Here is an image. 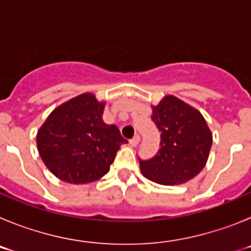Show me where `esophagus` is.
<instances>
[{"label": "esophagus", "instance_id": "obj_1", "mask_svg": "<svg viewBox=\"0 0 251 251\" xmlns=\"http://www.w3.org/2000/svg\"><path fill=\"white\" fill-rule=\"evenodd\" d=\"M139 139H141V137L138 136V134H136V136L133 137L132 139H130L129 141V145L132 146V147H136L137 145H138V142H139Z\"/></svg>", "mask_w": 251, "mask_h": 251}]
</instances>
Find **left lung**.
Listing matches in <instances>:
<instances>
[{"label": "left lung", "mask_w": 251, "mask_h": 251, "mask_svg": "<svg viewBox=\"0 0 251 251\" xmlns=\"http://www.w3.org/2000/svg\"><path fill=\"white\" fill-rule=\"evenodd\" d=\"M152 121L161 133L159 150L150 159L138 157L142 174L161 185H179L200 174L212 145L201 113L167 95L153 106Z\"/></svg>", "instance_id": "obj_1"}]
</instances>
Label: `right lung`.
<instances>
[{
	"instance_id": "add662e5",
	"label": "right lung",
	"mask_w": 251,
	"mask_h": 251,
	"mask_svg": "<svg viewBox=\"0 0 251 251\" xmlns=\"http://www.w3.org/2000/svg\"><path fill=\"white\" fill-rule=\"evenodd\" d=\"M104 104L83 94L60 105L37 132L46 167L69 183H88L109 171L119 147L128 143L115 124L101 121Z\"/></svg>"
}]
</instances>
